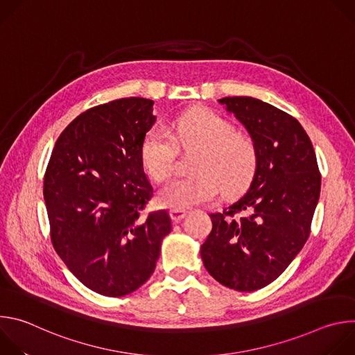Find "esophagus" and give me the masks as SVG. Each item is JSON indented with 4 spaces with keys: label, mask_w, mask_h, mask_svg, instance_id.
<instances>
[{
    "label": "esophagus",
    "mask_w": 355,
    "mask_h": 355,
    "mask_svg": "<svg viewBox=\"0 0 355 355\" xmlns=\"http://www.w3.org/2000/svg\"><path fill=\"white\" fill-rule=\"evenodd\" d=\"M185 215H187V212L185 211H181V209H173V211H170V218L173 219V222H180V220H182L184 218H185Z\"/></svg>",
    "instance_id": "obj_1"
}]
</instances>
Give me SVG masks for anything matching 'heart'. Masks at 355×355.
Instances as JSON below:
<instances>
[{
    "instance_id": "1",
    "label": "heart",
    "mask_w": 355,
    "mask_h": 355,
    "mask_svg": "<svg viewBox=\"0 0 355 355\" xmlns=\"http://www.w3.org/2000/svg\"><path fill=\"white\" fill-rule=\"evenodd\" d=\"M178 145L199 148L195 156L193 175L177 177L166 184L159 195V205L170 209H187L207 204L220 191L233 195L244 189L257 167V150L245 135L218 114L196 108L180 116L174 135L163 128L150 129L141 143V162L155 181H164L174 167Z\"/></svg>"
}]
</instances>
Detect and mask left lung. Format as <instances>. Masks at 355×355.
<instances>
[{
	"instance_id": "8db88e82",
	"label": "left lung",
	"mask_w": 355,
	"mask_h": 355,
	"mask_svg": "<svg viewBox=\"0 0 355 355\" xmlns=\"http://www.w3.org/2000/svg\"><path fill=\"white\" fill-rule=\"evenodd\" d=\"M245 126L257 150L247 193L211 214L200 247L222 285L252 292L275 281L306 243L320 195V171L309 136L289 114L251 96L219 99Z\"/></svg>"
}]
</instances>
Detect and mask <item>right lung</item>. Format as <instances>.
<instances>
[{
  "mask_svg": "<svg viewBox=\"0 0 355 355\" xmlns=\"http://www.w3.org/2000/svg\"><path fill=\"white\" fill-rule=\"evenodd\" d=\"M153 101L130 96L80 114L50 156L43 196L50 239L74 277L104 296H125L156 268L167 212H141L153 195L141 143L156 122Z\"/></svg>",
  "mask_w": 355,
  "mask_h": 355,
  "instance_id": "right-lung-1",
  "label": "right lung"
}]
</instances>
